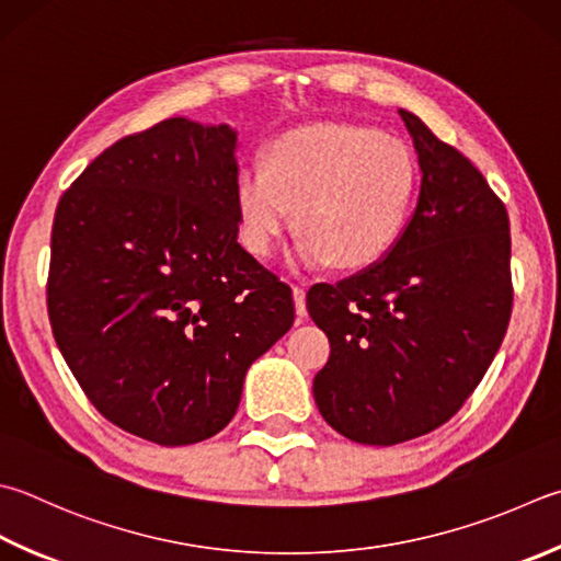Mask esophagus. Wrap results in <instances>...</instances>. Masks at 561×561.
<instances>
[{"instance_id": "obj_1", "label": "esophagus", "mask_w": 561, "mask_h": 561, "mask_svg": "<svg viewBox=\"0 0 561 561\" xmlns=\"http://www.w3.org/2000/svg\"><path fill=\"white\" fill-rule=\"evenodd\" d=\"M293 300H295V312H298V320L302 322L308 317V305H305V288L302 285H293Z\"/></svg>"}]
</instances>
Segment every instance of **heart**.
I'll return each mask as SVG.
<instances>
[{
  "label": "heart",
  "mask_w": 561,
  "mask_h": 561,
  "mask_svg": "<svg viewBox=\"0 0 561 561\" xmlns=\"http://www.w3.org/2000/svg\"><path fill=\"white\" fill-rule=\"evenodd\" d=\"M417 190V163L405 141L354 122H310L278 134L263 165L237 173L239 237L268 259L295 227L293 261L366 268L396 244Z\"/></svg>",
  "instance_id": "obj_1"
}]
</instances>
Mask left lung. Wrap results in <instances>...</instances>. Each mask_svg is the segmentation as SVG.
I'll use <instances>...</instances> for the list:
<instances>
[{
    "instance_id": "left-lung-1",
    "label": "left lung",
    "mask_w": 561,
    "mask_h": 561,
    "mask_svg": "<svg viewBox=\"0 0 561 561\" xmlns=\"http://www.w3.org/2000/svg\"><path fill=\"white\" fill-rule=\"evenodd\" d=\"M420 163L405 229L371 266L308 293L330 336L312 396L327 425L390 447L437 430L491 366L511 320V225L485 178L398 110Z\"/></svg>"
}]
</instances>
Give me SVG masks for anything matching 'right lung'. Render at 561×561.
<instances>
[{
  "instance_id": "add662e5",
  "label": "right lung",
  "mask_w": 561,
  "mask_h": 561,
  "mask_svg": "<svg viewBox=\"0 0 561 561\" xmlns=\"http://www.w3.org/2000/svg\"><path fill=\"white\" fill-rule=\"evenodd\" d=\"M237 149L229 124L173 116L94 158L53 219L60 354L104 417L161 447L225 430L295 320L288 285L237 241Z\"/></svg>"
}]
</instances>
